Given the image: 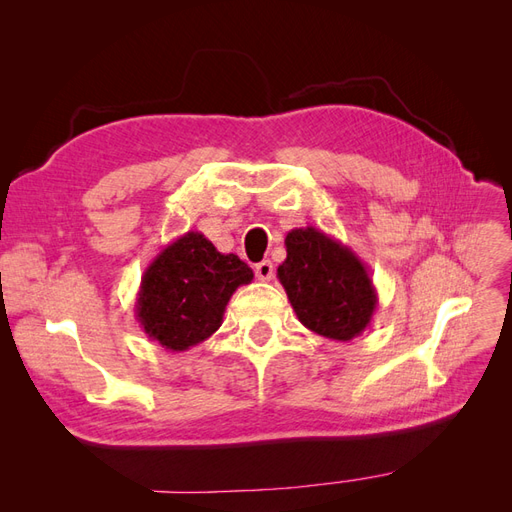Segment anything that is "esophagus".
<instances>
[{
	"instance_id": "esophagus-1",
	"label": "esophagus",
	"mask_w": 512,
	"mask_h": 512,
	"mask_svg": "<svg viewBox=\"0 0 512 512\" xmlns=\"http://www.w3.org/2000/svg\"><path fill=\"white\" fill-rule=\"evenodd\" d=\"M254 273H256V277L260 282H269L271 277H273V273H275V269H273V262L271 260H262V262H258V265L254 267Z\"/></svg>"
}]
</instances>
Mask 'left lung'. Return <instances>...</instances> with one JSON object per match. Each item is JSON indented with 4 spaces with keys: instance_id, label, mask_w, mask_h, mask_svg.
Masks as SVG:
<instances>
[{
    "instance_id": "left-lung-1",
    "label": "left lung",
    "mask_w": 512,
    "mask_h": 512,
    "mask_svg": "<svg viewBox=\"0 0 512 512\" xmlns=\"http://www.w3.org/2000/svg\"><path fill=\"white\" fill-rule=\"evenodd\" d=\"M277 277L305 329L335 342L359 337L376 314L378 294L365 262L314 226L286 235Z\"/></svg>"
}]
</instances>
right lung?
<instances>
[{
  "label": "right lung",
  "mask_w": 512,
  "mask_h": 512,
  "mask_svg": "<svg viewBox=\"0 0 512 512\" xmlns=\"http://www.w3.org/2000/svg\"><path fill=\"white\" fill-rule=\"evenodd\" d=\"M254 271L235 254H222L198 230L170 241L145 269L136 297V320L151 342L183 352L222 327L235 290Z\"/></svg>",
  "instance_id": "add662e5"
}]
</instances>
